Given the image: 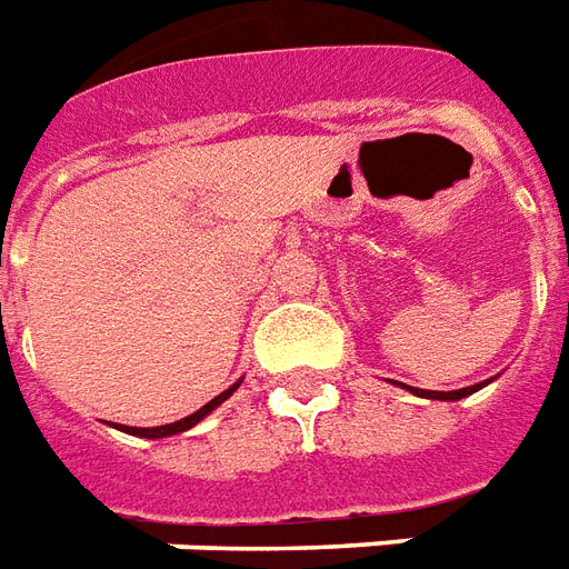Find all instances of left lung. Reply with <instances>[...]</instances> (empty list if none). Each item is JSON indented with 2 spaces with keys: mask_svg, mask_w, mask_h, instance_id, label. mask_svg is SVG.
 <instances>
[{
  "mask_svg": "<svg viewBox=\"0 0 569 569\" xmlns=\"http://www.w3.org/2000/svg\"><path fill=\"white\" fill-rule=\"evenodd\" d=\"M482 383H473V387H465V390H452V392H435V390H420V396H426V399H447V401H456V399H465V396H471V392L480 390Z\"/></svg>",
  "mask_w": 569,
  "mask_h": 569,
  "instance_id": "1",
  "label": "left lung"
}]
</instances>
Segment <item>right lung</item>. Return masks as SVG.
I'll list each match as a JSON object with an SVG mask.
<instances>
[{
  "label": "right lung",
  "instance_id": "1",
  "mask_svg": "<svg viewBox=\"0 0 569 569\" xmlns=\"http://www.w3.org/2000/svg\"><path fill=\"white\" fill-rule=\"evenodd\" d=\"M237 387H239V383H233L230 390H224V392H221V396H216V399H212V401H207V405H203L200 411H194V413H191V417H186V420L168 422V426H156V429H134V426H119V429L128 431V435H140V438H168V435H179V431L191 429L194 422L203 420V417H207L209 411H216L221 401L233 396V390H237Z\"/></svg>",
  "mask_w": 569,
  "mask_h": 569
}]
</instances>
